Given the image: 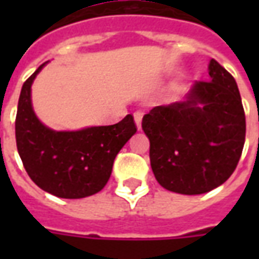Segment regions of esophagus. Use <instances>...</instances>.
I'll use <instances>...</instances> for the list:
<instances>
[{"instance_id":"1","label":"esophagus","mask_w":259,"mask_h":259,"mask_svg":"<svg viewBox=\"0 0 259 259\" xmlns=\"http://www.w3.org/2000/svg\"><path fill=\"white\" fill-rule=\"evenodd\" d=\"M141 120H143V113L137 111V112H135V122L137 130H141Z\"/></svg>"}]
</instances>
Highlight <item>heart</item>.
<instances>
[{
    "instance_id": "obj_1",
    "label": "heart",
    "mask_w": 259,
    "mask_h": 259,
    "mask_svg": "<svg viewBox=\"0 0 259 259\" xmlns=\"http://www.w3.org/2000/svg\"><path fill=\"white\" fill-rule=\"evenodd\" d=\"M172 90H175V85H172Z\"/></svg>"
}]
</instances>
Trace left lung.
<instances>
[{"label":"left lung","instance_id":"obj_1","mask_svg":"<svg viewBox=\"0 0 259 259\" xmlns=\"http://www.w3.org/2000/svg\"><path fill=\"white\" fill-rule=\"evenodd\" d=\"M208 74L185 101L152 108L141 123L155 179L179 194H204L223 185L244 147L245 115L236 80L215 59Z\"/></svg>","mask_w":259,"mask_h":259}]
</instances>
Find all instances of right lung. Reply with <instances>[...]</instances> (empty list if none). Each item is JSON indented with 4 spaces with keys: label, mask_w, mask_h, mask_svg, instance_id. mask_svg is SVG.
Wrapping results in <instances>:
<instances>
[{
    "label": "right lung",
    "mask_w": 259,
    "mask_h": 259,
    "mask_svg": "<svg viewBox=\"0 0 259 259\" xmlns=\"http://www.w3.org/2000/svg\"><path fill=\"white\" fill-rule=\"evenodd\" d=\"M46 64L38 66L20 91L15 122L18 152L40 189L59 198H84L104 189L115 157L137 129L132 115L111 126L62 132L47 127L31 104V84Z\"/></svg>",
    "instance_id": "right-lung-1"
}]
</instances>
